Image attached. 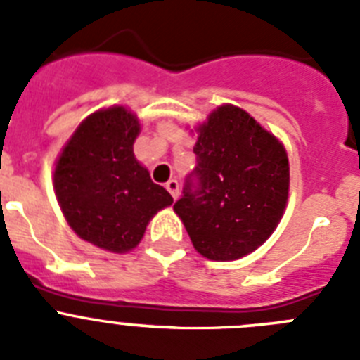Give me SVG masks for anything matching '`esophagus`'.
<instances>
[{
    "label": "esophagus",
    "mask_w": 360,
    "mask_h": 360,
    "mask_svg": "<svg viewBox=\"0 0 360 360\" xmlns=\"http://www.w3.org/2000/svg\"><path fill=\"white\" fill-rule=\"evenodd\" d=\"M165 189L169 191V195L173 196L174 200H176L178 195H180V186H178V182L174 180V178H171L169 182H165Z\"/></svg>",
    "instance_id": "obj_1"
}]
</instances>
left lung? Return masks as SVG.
<instances>
[{"label":"left lung","mask_w":360,"mask_h":360,"mask_svg":"<svg viewBox=\"0 0 360 360\" xmlns=\"http://www.w3.org/2000/svg\"><path fill=\"white\" fill-rule=\"evenodd\" d=\"M198 131L196 167L173 209L202 256L231 262L256 250L278 227L290 182L287 151L231 104L212 111Z\"/></svg>","instance_id":"obj_1"}]
</instances>
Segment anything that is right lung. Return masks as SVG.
Wrapping results in <instances>:
<instances>
[{"label": "right lung", "mask_w": 360, "mask_h": 360, "mask_svg": "<svg viewBox=\"0 0 360 360\" xmlns=\"http://www.w3.org/2000/svg\"><path fill=\"white\" fill-rule=\"evenodd\" d=\"M141 124L122 106L90 115L63 149L53 189L70 227L110 252L135 249L157 211L173 203L136 162Z\"/></svg>", "instance_id": "add662e5"}]
</instances>
